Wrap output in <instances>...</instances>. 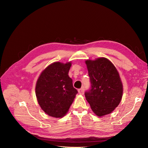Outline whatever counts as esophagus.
Returning a JSON list of instances; mask_svg holds the SVG:
<instances>
[{
	"label": "esophagus",
	"mask_w": 148,
	"mask_h": 148,
	"mask_svg": "<svg viewBox=\"0 0 148 148\" xmlns=\"http://www.w3.org/2000/svg\"><path fill=\"white\" fill-rule=\"evenodd\" d=\"M84 88H81L78 90V93H79L80 95H83V94L84 93Z\"/></svg>",
	"instance_id": "1"
}]
</instances>
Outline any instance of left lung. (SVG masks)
Instances as JSON below:
<instances>
[{"mask_svg":"<svg viewBox=\"0 0 148 148\" xmlns=\"http://www.w3.org/2000/svg\"><path fill=\"white\" fill-rule=\"evenodd\" d=\"M91 87L84 93L91 109L98 116L112 112L120 102L123 85L117 69L106 58L86 60Z\"/></svg>","mask_w":148,"mask_h":148,"instance_id":"left-lung-1","label":"left lung"}]
</instances>
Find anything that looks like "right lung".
Here are the masks:
<instances>
[{"label": "right lung", "mask_w": 148, "mask_h": 148, "mask_svg": "<svg viewBox=\"0 0 148 148\" xmlns=\"http://www.w3.org/2000/svg\"><path fill=\"white\" fill-rule=\"evenodd\" d=\"M71 67V62H55L47 67L37 79V101L43 111L52 117L65 116L77 93L68 75Z\"/></svg>", "instance_id": "1"}]
</instances>
